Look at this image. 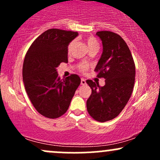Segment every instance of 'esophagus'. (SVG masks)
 Returning a JSON list of instances; mask_svg holds the SVG:
<instances>
[{
    "mask_svg": "<svg viewBox=\"0 0 160 160\" xmlns=\"http://www.w3.org/2000/svg\"><path fill=\"white\" fill-rule=\"evenodd\" d=\"M80 83H81V85H85V84L86 83L85 79H84V78H81V82H80Z\"/></svg>",
    "mask_w": 160,
    "mask_h": 160,
    "instance_id": "esophagus-1",
    "label": "esophagus"
}]
</instances>
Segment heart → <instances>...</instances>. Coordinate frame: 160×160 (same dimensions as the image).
I'll return each instance as SVG.
<instances>
[{"mask_svg": "<svg viewBox=\"0 0 160 160\" xmlns=\"http://www.w3.org/2000/svg\"><path fill=\"white\" fill-rule=\"evenodd\" d=\"M85 41L86 43V44L88 46V48H90L92 47H94V46H97L98 45V41H97V40L95 39L94 37H88V38H86L85 39ZM73 43H74V42H71V43H70L69 46H68V50L71 49V47H72L73 46ZM80 71H86V69H87V65H85V64H81V65H80Z\"/></svg>", "mask_w": 160, "mask_h": 160, "instance_id": "obj_1", "label": "heart"}]
</instances>
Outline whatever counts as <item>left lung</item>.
Wrapping results in <instances>:
<instances>
[{
  "label": "left lung",
  "instance_id": "1",
  "mask_svg": "<svg viewBox=\"0 0 160 160\" xmlns=\"http://www.w3.org/2000/svg\"><path fill=\"white\" fill-rule=\"evenodd\" d=\"M96 34L102 41L103 52L95 71L98 78L105 79V85L86 80L92 89L86 108L94 120L104 122L117 117L129 100L135 84V65L129 48L119 34L108 31Z\"/></svg>",
  "mask_w": 160,
  "mask_h": 160
}]
</instances>
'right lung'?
Here are the masks:
<instances>
[{"instance_id": "1", "label": "right lung", "mask_w": 160, "mask_h": 160, "mask_svg": "<svg viewBox=\"0 0 160 160\" xmlns=\"http://www.w3.org/2000/svg\"><path fill=\"white\" fill-rule=\"evenodd\" d=\"M78 35L77 32L49 29L33 42L25 55V90L37 111L47 118L66 113L81 82L77 74L61 79L56 70L62 62H68V47Z\"/></svg>"}]
</instances>
